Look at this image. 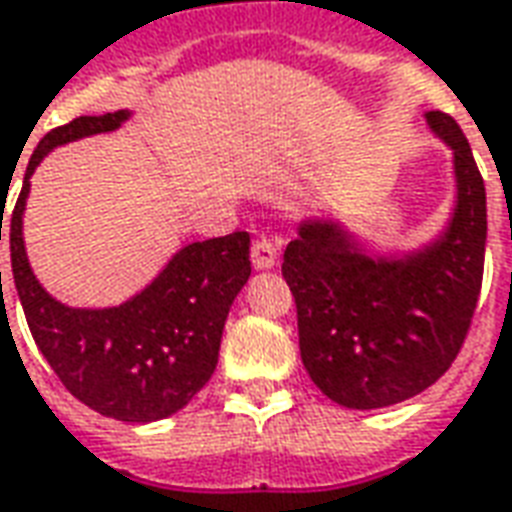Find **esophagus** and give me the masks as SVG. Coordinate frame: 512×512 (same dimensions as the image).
<instances>
[{"instance_id": "34e87169", "label": "esophagus", "mask_w": 512, "mask_h": 512, "mask_svg": "<svg viewBox=\"0 0 512 512\" xmlns=\"http://www.w3.org/2000/svg\"><path fill=\"white\" fill-rule=\"evenodd\" d=\"M277 255H280V249L277 244L271 241V238H257L255 246H252V266L255 268H274L277 266Z\"/></svg>"}]
</instances>
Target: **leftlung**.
<instances>
[{"mask_svg": "<svg viewBox=\"0 0 512 512\" xmlns=\"http://www.w3.org/2000/svg\"><path fill=\"white\" fill-rule=\"evenodd\" d=\"M424 116L455 163V207L438 238L371 255L338 221L307 219L282 257L307 374L352 410L399 405L441 380L480 296L485 182L457 121L441 110Z\"/></svg>", "mask_w": 512, "mask_h": 512, "instance_id": "8db88e82", "label": "left lung"}]
</instances>
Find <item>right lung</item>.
Returning <instances> with one entry per match:
<instances>
[{
	"label": "right lung",
	"mask_w": 512,
	"mask_h": 512,
	"mask_svg": "<svg viewBox=\"0 0 512 512\" xmlns=\"http://www.w3.org/2000/svg\"><path fill=\"white\" fill-rule=\"evenodd\" d=\"M127 119L130 110L80 116L41 138L10 216V263L32 338L71 396L107 418L146 424L174 416L213 377L224 321L252 263L249 232H232L182 246L144 291L116 307H69L46 293L21 232L32 171L55 146L119 130Z\"/></svg>",
	"instance_id": "obj_1"
}]
</instances>
